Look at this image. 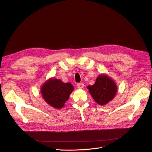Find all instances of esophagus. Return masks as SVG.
I'll use <instances>...</instances> for the list:
<instances>
[{
  "mask_svg": "<svg viewBox=\"0 0 152 152\" xmlns=\"http://www.w3.org/2000/svg\"><path fill=\"white\" fill-rule=\"evenodd\" d=\"M84 87V84H82V83H79V84H77V87H78V88H79V89H82Z\"/></svg>",
  "mask_w": 152,
  "mask_h": 152,
  "instance_id": "obj_1",
  "label": "esophagus"
}]
</instances>
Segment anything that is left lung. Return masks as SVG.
Masks as SVG:
<instances>
[{
    "label": "left lung",
    "mask_w": 152,
    "mask_h": 152,
    "mask_svg": "<svg viewBox=\"0 0 152 152\" xmlns=\"http://www.w3.org/2000/svg\"><path fill=\"white\" fill-rule=\"evenodd\" d=\"M89 93L99 105H105L115 98L117 93V86L111 77L102 73L97 77L95 84L88 86Z\"/></svg>",
    "instance_id": "8db88e82"
}]
</instances>
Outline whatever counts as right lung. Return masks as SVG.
<instances>
[{"label": "right lung", "instance_id": "right-lung-1", "mask_svg": "<svg viewBox=\"0 0 152 152\" xmlns=\"http://www.w3.org/2000/svg\"><path fill=\"white\" fill-rule=\"evenodd\" d=\"M73 90L74 87L71 83H65L59 79L50 78L41 86L40 93L45 102L50 107L60 109L64 107Z\"/></svg>", "mask_w": 152, "mask_h": 152}]
</instances>
